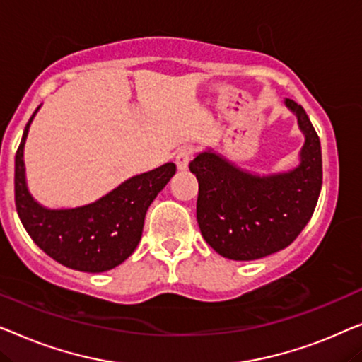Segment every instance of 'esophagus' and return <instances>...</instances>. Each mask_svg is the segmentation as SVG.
<instances>
[{
    "instance_id": "obj_1",
    "label": "esophagus",
    "mask_w": 362,
    "mask_h": 362,
    "mask_svg": "<svg viewBox=\"0 0 362 362\" xmlns=\"http://www.w3.org/2000/svg\"><path fill=\"white\" fill-rule=\"evenodd\" d=\"M192 147H182V149L177 152L175 156V164L179 170H187L188 164H190V157H192Z\"/></svg>"
}]
</instances>
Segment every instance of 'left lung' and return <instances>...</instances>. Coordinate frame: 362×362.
Wrapping results in <instances>:
<instances>
[{"label":"left lung","mask_w":362,"mask_h":362,"mask_svg":"<svg viewBox=\"0 0 362 362\" xmlns=\"http://www.w3.org/2000/svg\"><path fill=\"white\" fill-rule=\"evenodd\" d=\"M305 142L292 170L256 175L208 149L195 156L190 172L198 180L197 221L202 236L223 257L254 261L295 241L312 218L322 190V147L307 113L293 100Z\"/></svg>","instance_id":"1"}]
</instances>
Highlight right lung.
<instances>
[{
  "label": "right lung",
  "instance_id": "obj_1",
  "mask_svg": "<svg viewBox=\"0 0 362 362\" xmlns=\"http://www.w3.org/2000/svg\"><path fill=\"white\" fill-rule=\"evenodd\" d=\"M40 108V106H39ZM24 129L14 159V202L24 230L62 266L105 272L124 262L141 241L147 208L174 177V162L124 180L88 205L50 210L30 195L24 169V144L35 113Z\"/></svg>",
  "mask_w": 362,
  "mask_h": 362
}]
</instances>
